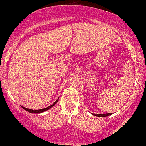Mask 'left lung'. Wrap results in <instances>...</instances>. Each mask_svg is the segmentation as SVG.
Returning <instances> with one entry per match:
<instances>
[{"label":"left lung","instance_id":"8db88e82","mask_svg":"<svg viewBox=\"0 0 146 146\" xmlns=\"http://www.w3.org/2000/svg\"><path fill=\"white\" fill-rule=\"evenodd\" d=\"M94 116H98V117H106L108 116V115H110L113 113H101V114H96V113H92Z\"/></svg>","mask_w":146,"mask_h":146}]
</instances>
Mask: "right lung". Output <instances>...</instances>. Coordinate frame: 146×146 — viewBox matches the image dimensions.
I'll return each mask as SVG.
<instances>
[{
    "instance_id": "add662e5",
    "label": "right lung",
    "mask_w": 146,
    "mask_h": 146,
    "mask_svg": "<svg viewBox=\"0 0 146 146\" xmlns=\"http://www.w3.org/2000/svg\"><path fill=\"white\" fill-rule=\"evenodd\" d=\"M58 99H59V98H58V100H56V101L53 104L50 105V106H48V107L46 108H43V109H40V110H31V109L23 107V106H22V108H23L24 110H25L26 111H29V112L31 113H40L44 112V111H47L48 110H49L50 108H51L52 107H53L54 106V105L56 104V103L58 102Z\"/></svg>"
}]
</instances>
